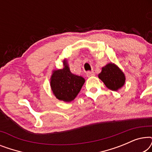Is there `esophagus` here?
Segmentation results:
<instances>
[{"label":"esophagus","mask_w":152,"mask_h":152,"mask_svg":"<svg viewBox=\"0 0 152 152\" xmlns=\"http://www.w3.org/2000/svg\"><path fill=\"white\" fill-rule=\"evenodd\" d=\"M87 77H92L95 75V72L93 71H88L86 72Z\"/></svg>","instance_id":"34e87169"}]
</instances>
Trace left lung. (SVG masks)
I'll use <instances>...</instances> for the list:
<instances>
[{"instance_id":"8db88e82","label":"left lung","mask_w":152,"mask_h":152,"mask_svg":"<svg viewBox=\"0 0 152 152\" xmlns=\"http://www.w3.org/2000/svg\"><path fill=\"white\" fill-rule=\"evenodd\" d=\"M98 77L104 82L108 88L118 91L123 86L125 77L121 70L114 64H108L102 68Z\"/></svg>"}]
</instances>
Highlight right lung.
<instances>
[{
  "label": "right lung",
  "instance_id": "add662e5",
  "mask_svg": "<svg viewBox=\"0 0 152 152\" xmlns=\"http://www.w3.org/2000/svg\"><path fill=\"white\" fill-rule=\"evenodd\" d=\"M64 68L53 71L51 77L52 91L59 100L71 102L78 95L84 84V79L81 76L72 74L68 64L64 61Z\"/></svg>",
  "mask_w": 152,
  "mask_h": 152
}]
</instances>
